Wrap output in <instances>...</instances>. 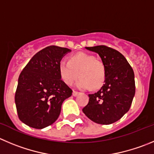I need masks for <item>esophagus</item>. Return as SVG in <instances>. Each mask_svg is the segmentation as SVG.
Instances as JSON below:
<instances>
[{
  "label": "esophagus",
  "instance_id": "1",
  "mask_svg": "<svg viewBox=\"0 0 154 154\" xmlns=\"http://www.w3.org/2000/svg\"><path fill=\"white\" fill-rule=\"evenodd\" d=\"M79 94V92L75 91H73V92H72V96L76 97V96H78Z\"/></svg>",
  "mask_w": 154,
  "mask_h": 154
}]
</instances>
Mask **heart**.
<instances>
[{
	"label": "heart",
	"instance_id": "b5f03b06",
	"mask_svg": "<svg viewBox=\"0 0 154 154\" xmlns=\"http://www.w3.org/2000/svg\"><path fill=\"white\" fill-rule=\"evenodd\" d=\"M61 80L67 85H72L79 77L76 85L87 90L100 88L106 79V66L100 60L88 53L80 52L69 58L68 62L61 60L58 65Z\"/></svg>",
	"mask_w": 154,
	"mask_h": 154
}]
</instances>
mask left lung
I'll use <instances>...</instances> for the list:
<instances>
[{"instance_id": "8db88e82", "label": "left lung", "mask_w": 154, "mask_h": 154, "mask_svg": "<svg viewBox=\"0 0 154 154\" xmlns=\"http://www.w3.org/2000/svg\"><path fill=\"white\" fill-rule=\"evenodd\" d=\"M85 48L101 58L106 66V79L97 92L88 94V103L82 111L96 123L112 124L129 110L135 94L134 71L116 50L104 45Z\"/></svg>"}]
</instances>
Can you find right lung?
<instances>
[{
    "label": "right lung",
    "mask_w": 154,
    "mask_h": 154,
    "mask_svg": "<svg viewBox=\"0 0 154 154\" xmlns=\"http://www.w3.org/2000/svg\"><path fill=\"white\" fill-rule=\"evenodd\" d=\"M71 50L47 47L29 60L20 73L15 94L19 119L32 128L42 129L59 117L62 103L72 91L61 80L58 65Z\"/></svg>",
    "instance_id": "add662e5"
}]
</instances>
